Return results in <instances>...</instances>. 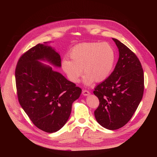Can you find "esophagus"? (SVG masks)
Masks as SVG:
<instances>
[{
    "mask_svg": "<svg viewBox=\"0 0 157 157\" xmlns=\"http://www.w3.org/2000/svg\"><path fill=\"white\" fill-rule=\"evenodd\" d=\"M90 94V92L88 91V90H83V91H82V95H83V96H89Z\"/></svg>",
    "mask_w": 157,
    "mask_h": 157,
    "instance_id": "obj_1",
    "label": "esophagus"
}]
</instances>
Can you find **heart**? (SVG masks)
<instances>
[{"label":"heart","instance_id":"b5f03b06","mask_svg":"<svg viewBox=\"0 0 157 157\" xmlns=\"http://www.w3.org/2000/svg\"><path fill=\"white\" fill-rule=\"evenodd\" d=\"M71 60L62 61V68L68 78L77 83L83 73L82 78L86 86L94 81L100 82L105 80L113 69L115 63V52L107 42H83L75 46L69 54Z\"/></svg>","mask_w":157,"mask_h":157}]
</instances>
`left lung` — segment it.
<instances>
[{
	"instance_id": "1",
	"label": "left lung",
	"mask_w": 157,
	"mask_h": 157,
	"mask_svg": "<svg viewBox=\"0 0 157 157\" xmlns=\"http://www.w3.org/2000/svg\"><path fill=\"white\" fill-rule=\"evenodd\" d=\"M119 58L113 73L95 88L99 100L94 111L97 122L108 130L124 126L132 117L143 98L144 75L134 52L116 39Z\"/></svg>"
}]
</instances>
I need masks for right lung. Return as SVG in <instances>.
Here are the masks:
<instances>
[{
  "label": "right lung",
  "instance_id": "1",
  "mask_svg": "<svg viewBox=\"0 0 157 157\" xmlns=\"http://www.w3.org/2000/svg\"><path fill=\"white\" fill-rule=\"evenodd\" d=\"M45 42L33 47L19 59L15 72L19 102L31 121L40 130L53 133L69 119L73 103L81 88L54 67H61L59 54Z\"/></svg>",
  "mask_w": 157,
  "mask_h": 157
}]
</instances>
